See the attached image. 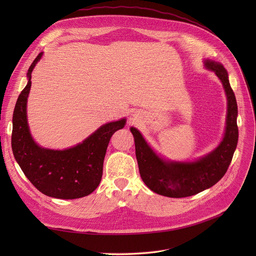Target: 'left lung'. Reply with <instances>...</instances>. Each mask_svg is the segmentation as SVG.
<instances>
[{
	"label": "left lung",
	"instance_id": "1",
	"mask_svg": "<svg viewBox=\"0 0 256 256\" xmlns=\"http://www.w3.org/2000/svg\"><path fill=\"white\" fill-rule=\"evenodd\" d=\"M206 68L221 80L228 98L226 134L214 150L194 162L166 161L154 152L138 129L131 127L141 178L152 191L168 198L194 196L212 187L226 173L238 142L237 102L226 69L218 62L206 60Z\"/></svg>",
	"mask_w": 256,
	"mask_h": 256
}]
</instances>
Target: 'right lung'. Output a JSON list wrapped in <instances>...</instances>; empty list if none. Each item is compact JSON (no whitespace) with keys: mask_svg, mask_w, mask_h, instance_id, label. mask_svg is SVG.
Masks as SVG:
<instances>
[{"mask_svg":"<svg viewBox=\"0 0 256 256\" xmlns=\"http://www.w3.org/2000/svg\"><path fill=\"white\" fill-rule=\"evenodd\" d=\"M42 56V53L38 54L30 66L28 82L19 95L14 110V156L28 180L44 194L64 200L83 198L98 187L110 138L115 131L124 128L126 120L106 124L82 143L68 150H54L38 146L30 134L26 102L32 84V72Z\"/></svg>","mask_w":256,"mask_h":256,"instance_id":"right-lung-1","label":"right lung"}]
</instances>
